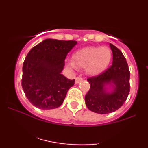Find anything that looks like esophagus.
<instances>
[{
    "label": "esophagus",
    "mask_w": 148,
    "mask_h": 148,
    "mask_svg": "<svg viewBox=\"0 0 148 148\" xmlns=\"http://www.w3.org/2000/svg\"><path fill=\"white\" fill-rule=\"evenodd\" d=\"M82 81V77H77L75 78V84H79V82H81Z\"/></svg>",
    "instance_id": "1"
}]
</instances>
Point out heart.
Here are the masks:
<instances>
[{
    "label": "heart",
    "mask_w": 148,
    "mask_h": 148,
    "mask_svg": "<svg viewBox=\"0 0 148 148\" xmlns=\"http://www.w3.org/2000/svg\"><path fill=\"white\" fill-rule=\"evenodd\" d=\"M112 58V52L108 47L88 46L77 50L73 54V60H67L71 68L85 67L90 75H96L108 67Z\"/></svg>",
    "instance_id": "obj_1"
}]
</instances>
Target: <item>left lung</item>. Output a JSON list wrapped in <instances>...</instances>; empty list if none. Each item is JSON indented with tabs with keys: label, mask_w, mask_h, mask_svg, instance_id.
I'll use <instances>...</instances> for the list:
<instances>
[{
	"label": "left lung",
	"mask_w": 148,
	"mask_h": 148,
	"mask_svg": "<svg viewBox=\"0 0 148 148\" xmlns=\"http://www.w3.org/2000/svg\"><path fill=\"white\" fill-rule=\"evenodd\" d=\"M110 46L112 65L102 73L87 79L90 88L85 97L86 104L89 110L98 114H108L120 108L130 91V72L126 58L116 46L112 44Z\"/></svg>",
	"instance_id": "8db88e82"
}]
</instances>
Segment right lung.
Returning <instances> with one entry per match:
<instances>
[{
  "label": "right lung",
  "instance_id": "add662e5",
  "mask_svg": "<svg viewBox=\"0 0 148 148\" xmlns=\"http://www.w3.org/2000/svg\"><path fill=\"white\" fill-rule=\"evenodd\" d=\"M77 43L46 39L30 50L23 62L21 86L34 106L49 110L62 104L75 79H68L61 72L68 52Z\"/></svg>",
  "mask_w": 148,
  "mask_h": 148
}]
</instances>
